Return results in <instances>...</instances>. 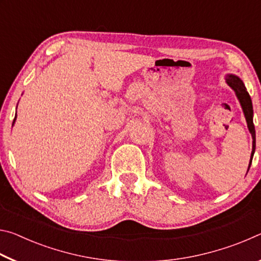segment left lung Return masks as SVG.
Segmentation results:
<instances>
[{
  "mask_svg": "<svg viewBox=\"0 0 261 261\" xmlns=\"http://www.w3.org/2000/svg\"><path fill=\"white\" fill-rule=\"evenodd\" d=\"M226 83L228 84L229 87H231V90L235 92L238 101H240L241 107L243 109V113H244L245 120L247 123V127H249V131L251 136H252V152H251V158L249 162V168H247V171H249L251 167V162H252V158L255 151V130H254V124H253V107H252V101L249 93H247L246 87L243 83L240 77H237L236 74L228 73L226 76Z\"/></svg>",
  "mask_w": 261,
  "mask_h": 261,
  "instance_id": "left-lung-1",
  "label": "left lung"
}]
</instances>
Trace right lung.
<instances>
[{
	"label": "right lung",
	"instance_id": "right-lung-1",
	"mask_svg": "<svg viewBox=\"0 0 261 261\" xmlns=\"http://www.w3.org/2000/svg\"><path fill=\"white\" fill-rule=\"evenodd\" d=\"M16 117H17V113H16V116H15V120H14V123H12V125L15 124V121H16Z\"/></svg>",
	"mask_w": 261,
	"mask_h": 261
}]
</instances>
